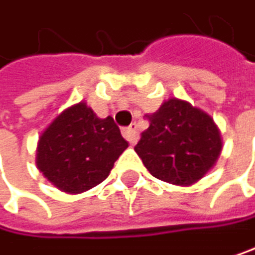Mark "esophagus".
Instances as JSON below:
<instances>
[{
	"mask_svg": "<svg viewBox=\"0 0 255 255\" xmlns=\"http://www.w3.org/2000/svg\"><path fill=\"white\" fill-rule=\"evenodd\" d=\"M122 134L124 137L128 140L130 144H134L136 140H137V128H136V124L130 125V127H127V128L122 130Z\"/></svg>",
	"mask_w": 255,
	"mask_h": 255,
	"instance_id": "esophagus-1",
	"label": "esophagus"
}]
</instances>
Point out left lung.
<instances>
[{"instance_id":"8db88e82","label":"left lung","mask_w":255,"mask_h":255,"mask_svg":"<svg viewBox=\"0 0 255 255\" xmlns=\"http://www.w3.org/2000/svg\"><path fill=\"white\" fill-rule=\"evenodd\" d=\"M148 128L134 147L147 170L161 181L189 186L209 172L222 151L217 125L204 111L170 99L145 116Z\"/></svg>"}]
</instances>
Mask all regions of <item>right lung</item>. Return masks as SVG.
Listing matches in <instances>:
<instances>
[{"instance_id":"obj_1","label":"right lung","mask_w":255,"mask_h":255,"mask_svg":"<svg viewBox=\"0 0 255 255\" xmlns=\"http://www.w3.org/2000/svg\"><path fill=\"white\" fill-rule=\"evenodd\" d=\"M127 147L111 116L100 119L80 102L65 110L41 134L37 165L60 190L80 193L102 183Z\"/></svg>"}]
</instances>
